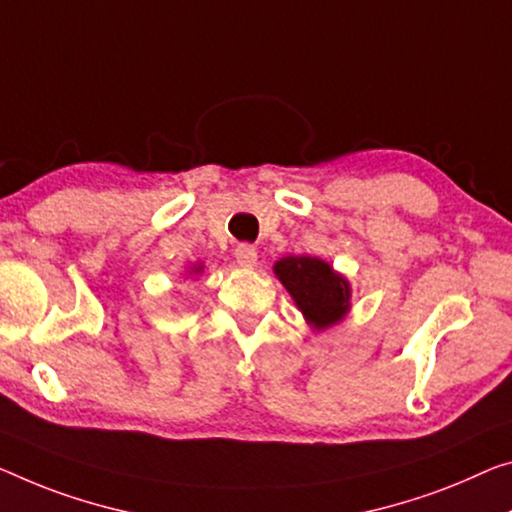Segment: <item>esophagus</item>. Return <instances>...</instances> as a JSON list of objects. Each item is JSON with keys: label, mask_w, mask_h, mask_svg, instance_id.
I'll return each instance as SVG.
<instances>
[{"label": "esophagus", "mask_w": 512, "mask_h": 512, "mask_svg": "<svg viewBox=\"0 0 512 512\" xmlns=\"http://www.w3.org/2000/svg\"><path fill=\"white\" fill-rule=\"evenodd\" d=\"M235 261H238L240 267H254L258 261V251L256 247L247 245V242H242V245L235 247Z\"/></svg>", "instance_id": "esophagus-1"}]
</instances>
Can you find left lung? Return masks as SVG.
Instances as JSON below:
<instances>
[{
    "label": "left lung",
    "instance_id": "left-lung-1",
    "mask_svg": "<svg viewBox=\"0 0 512 512\" xmlns=\"http://www.w3.org/2000/svg\"><path fill=\"white\" fill-rule=\"evenodd\" d=\"M279 281L293 295L304 318L316 329H325L350 309V286L341 274L320 258L288 256L274 265Z\"/></svg>",
    "mask_w": 512,
    "mask_h": 512
}]
</instances>
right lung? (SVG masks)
<instances>
[{
    "label": "right lung",
    "mask_w": 512,
    "mask_h": 512,
    "mask_svg": "<svg viewBox=\"0 0 512 512\" xmlns=\"http://www.w3.org/2000/svg\"><path fill=\"white\" fill-rule=\"evenodd\" d=\"M194 270H196V272H199V270H201V267H194Z\"/></svg>",
    "instance_id": "add662e5"
}]
</instances>
